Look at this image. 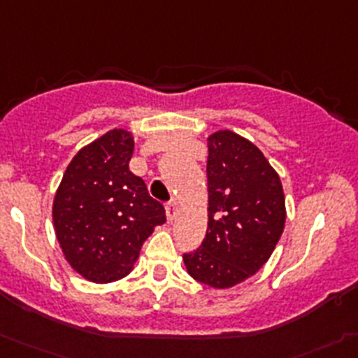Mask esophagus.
Wrapping results in <instances>:
<instances>
[{
    "label": "esophagus",
    "instance_id": "obj_1",
    "mask_svg": "<svg viewBox=\"0 0 358 358\" xmlns=\"http://www.w3.org/2000/svg\"><path fill=\"white\" fill-rule=\"evenodd\" d=\"M176 213H178V205L175 201H169L166 205V215H168L169 220H173L176 217Z\"/></svg>",
    "mask_w": 358,
    "mask_h": 358
}]
</instances>
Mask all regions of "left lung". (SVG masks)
<instances>
[{"mask_svg":"<svg viewBox=\"0 0 358 358\" xmlns=\"http://www.w3.org/2000/svg\"><path fill=\"white\" fill-rule=\"evenodd\" d=\"M206 176L208 228L183 262L190 277L224 289L268 262L285 229V192L259 148L231 130L208 138Z\"/></svg>","mask_w":358,"mask_h":358,"instance_id":"8db88e82","label":"left lung"}]
</instances>
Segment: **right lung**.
Returning <instances> with one entry per match:
<instances>
[{
    "mask_svg": "<svg viewBox=\"0 0 358 358\" xmlns=\"http://www.w3.org/2000/svg\"><path fill=\"white\" fill-rule=\"evenodd\" d=\"M132 152L130 132L103 134L79 150L56 192V238L70 266L92 282L125 277L153 228L166 222L162 203L129 169Z\"/></svg>",
    "mask_w": 358,
    "mask_h": 358,
    "instance_id": "1",
    "label": "right lung"
}]
</instances>
